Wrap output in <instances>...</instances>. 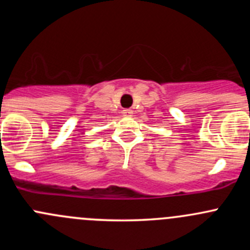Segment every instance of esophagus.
<instances>
[{
  "label": "esophagus",
  "mask_w": 250,
  "mask_h": 250,
  "mask_svg": "<svg viewBox=\"0 0 250 250\" xmlns=\"http://www.w3.org/2000/svg\"><path fill=\"white\" fill-rule=\"evenodd\" d=\"M122 113H123V116H125V117H130L133 113V111L130 109H125L122 111Z\"/></svg>",
  "instance_id": "1"
}]
</instances>
